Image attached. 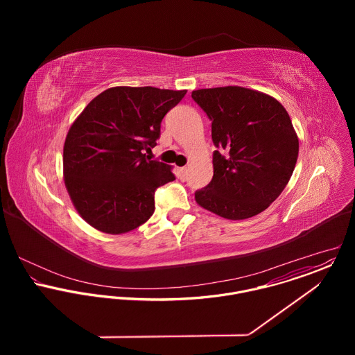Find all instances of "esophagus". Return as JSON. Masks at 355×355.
<instances>
[{"label":"esophagus","instance_id":"1","mask_svg":"<svg viewBox=\"0 0 355 355\" xmlns=\"http://www.w3.org/2000/svg\"><path fill=\"white\" fill-rule=\"evenodd\" d=\"M179 172H180V178H182V179H184V178H186V175H187V168H186V166H184V168H180V171H179Z\"/></svg>","mask_w":355,"mask_h":355}]
</instances>
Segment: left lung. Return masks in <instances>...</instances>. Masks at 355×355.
Listing matches in <instances>:
<instances>
[{
	"label": "left lung",
	"mask_w": 355,
	"mask_h": 355,
	"mask_svg": "<svg viewBox=\"0 0 355 355\" xmlns=\"http://www.w3.org/2000/svg\"><path fill=\"white\" fill-rule=\"evenodd\" d=\"M211 120L213 179L196 193L201 207L227 220L263 211L286 189L300 152L284 106L269 94L241 86L191 93Z\"/></svg>",
	"instance_id": "left-lung-1"
}]
</instances>
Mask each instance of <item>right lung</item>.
<instances>
[{
	"mask_svg": "<svg viewBox=\"0 0 355 355\" xmlns=\"http://www.w3.org/2000/svg\"><path fill=\"white\" fill-rule=\"evenodd\" d=\"M187 90L110 87L75 119L64 142L62 175L79 216L120 235L145 224L157 187L175 180L172 166L152 161L159 127Z\"/></svg>",
	"mask_w": 355,
	"mask_h": 355,
	"instance_id": "1",
	"label": "right lung"
}]
</instances>
